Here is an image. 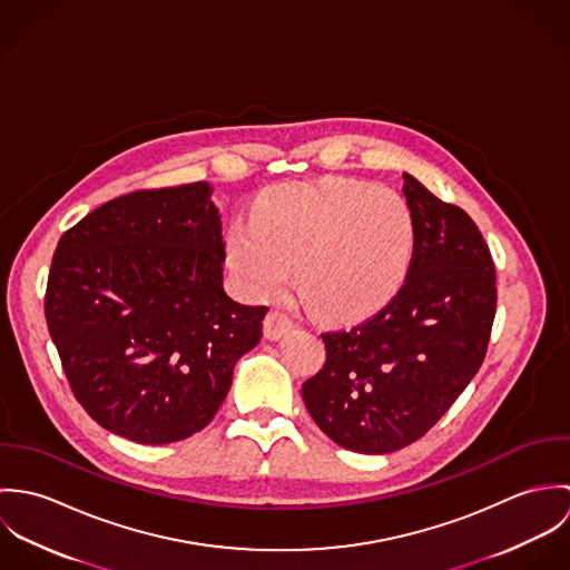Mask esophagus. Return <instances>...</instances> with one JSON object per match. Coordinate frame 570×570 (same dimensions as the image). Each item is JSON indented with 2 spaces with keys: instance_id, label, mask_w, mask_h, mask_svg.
Instances as JSON below:
<instances>
[{
  "instance_id": "obj_1",
  "label": "esophagus",
  "mask_w": 570,
  "mask_h": 570,
  "mask_svg": "<svg viewBox=\"0 0 570 570\" xmlns=\"http://www.w3.org/2000/svg\"><path fill=\"white\" fill-rule=\"evenodd\" d=\"M292 328H294V323L289 321V316H285V314L278 312V309H269V312H267L265 323H263V331H265V337H267V340H281V337H285Z\"/></svg>"
}]
</instances>
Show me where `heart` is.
<instances>
[{
    "instance_id": "1",
    "label": "heart",
    "mask_w": 570,
    "mask_h": 570,
    "mask_svg": "<svg viewBox=\"0 0 570 570\" xmlns=\"http://www.w3.org/2000/svg\"><path fill=\"white\" fill-rule=\"evenodd\" d=\"M412 252L406 202L353 179L276 186L226 235L228 269L247 298L283 294L296 265L301 294L337 321L380 309L404 283Z\"/></svg>"
}]
</instances>
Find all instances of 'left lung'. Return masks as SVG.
<instances>
[{"label":"left lung","instance_id":"obj_1","mask_svg":"<svg viewBox=\"0 0 570 570\" xmlns=\"http://www.w3.org/2000/svg\"><path fill=\"white\" fill-rule=\"evenodd\" d=\"M414 219L406 281L373 318L323 333L325 366L303 384L337 445L389 454L421 439L479 373L495 316L488 244L459 206L404 173Z\"/></svg>","mask_w":570,"mask_h":570}]
</instances>
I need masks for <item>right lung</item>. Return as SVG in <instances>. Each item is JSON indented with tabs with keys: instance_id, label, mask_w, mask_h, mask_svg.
I'll use <instances>...</instances> for the list:
<instances>
[{
	"instance_id": "1",
	"label": "right lung",
	"mask_w": 570,
	"mask_h": 570,
	"mask_svg": "<svg viewBox=\"0 0 570 570\" xmlns=\"http://www.w3.org/2000/svg\"><path fill=\"white\" fill-rule=\"evenodd\" d=\"M224 261L208 181L116 197L61 237L46 321L98 425L164 445L210 423L267 314L226 294Z\"/></svg>"
}]
</instances>
